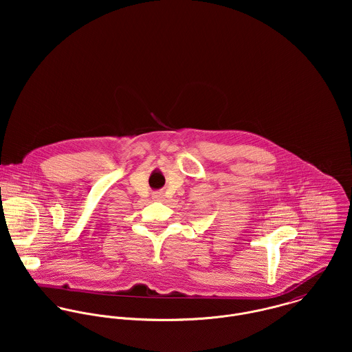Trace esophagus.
I'll return each instance as SVG.
<instances>
[{
  "mask_svg": "<svg viewBox=\"0 0 352 352\" xmlns=\"http://www.w3.org/2000/svg\"><path fill=\"white\" fill-rule=\"evenodd\" d=\"M153 199H154V201H162V194L155 192V194L153 195Z\"/></svg>",
  "mask_w": 352,
  "mask_h": 352,
  "instance_id": "esophagus-1",
  "label": "esophagus"
}]
</instances>
